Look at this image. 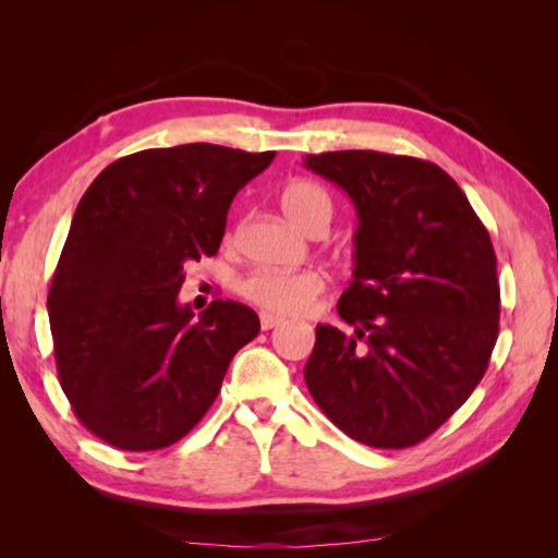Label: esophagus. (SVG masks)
Wrapping results in <instances>:
<instances>
[{
  "mask_svg": "<svg viewBox=\"0 0 558 558\" xmlns=\"http://www.w3.org/2000/svg\"><path fill=\"white\" fill-rule=\"evenodd\" d=\"M281 324H283L281 316L260 312V328H263V330H272V328H277V326H281Z\"/></svg>",
  "mask_w": 558,
  "mask_h": 558,
  "instance_id": "1",
  "label": "esophagus"
}]
</instances>
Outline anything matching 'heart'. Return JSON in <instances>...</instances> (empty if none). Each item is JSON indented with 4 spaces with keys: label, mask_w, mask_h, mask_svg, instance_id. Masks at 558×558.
Returning a JSON list of instances; mask_svg holds the SVG:
<instances>
[{
    "label": "heart",
    "mask_w": 558,
    "mask_h": 558,
    "mask_svg": "<svg viewBox=\"0 0 558 558\" xmlns=\"http://www.w3.org/2000/svg\"><path fill=\"white\" fill-rule=\"evenodd\" d=\"M279 207L293 226L310 232L316 226L330 223L332 205L330 197L316 183L293 179L279 193ZM326 279L316 269L302 272H251L240 283V293L251 305L277 316L307 314L316 298L324 293Z\"/></svg>",
    "instance_id": "heart-1"
}]
</instances>
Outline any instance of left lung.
<instances>
[{"label":"left lung","instance_id":"left-lung-1","mask_svg":"<svg viewBox=\"0 0 558 558\" xmlns=\"http://www.w3.org/2000/svg\"><path fill=\"white\" fill-rule=\"evenodd\" d=\"M305 167L351 197L353 281L316 326L305 365L312 398L356 442L426 440L482 381L498 340L496 253L442 167L379 150H328Z\"/></svg>","mask_w":558,"mask_h":558}]
</instances>
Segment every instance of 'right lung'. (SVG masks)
<instances>
[{
    "label": "right lung",
    "instance_id": "1",
    "mask_svg": "<svg viewBox=\"0 0 558 558\" xmlns=\"http://www.w3.org/2000/svg\"><path fill=\"white\" fill-rule=\"evenodd\" d=\"M275 150L146 148L105 167L74 211L48 291L60 386L78 421L123 451L174 445L221 391L258 314L181 305L183 265L214 256L234 195Z\"/></svg>",
    "mask_w": 558,
    "mask_h": 558
}]
</instances>
